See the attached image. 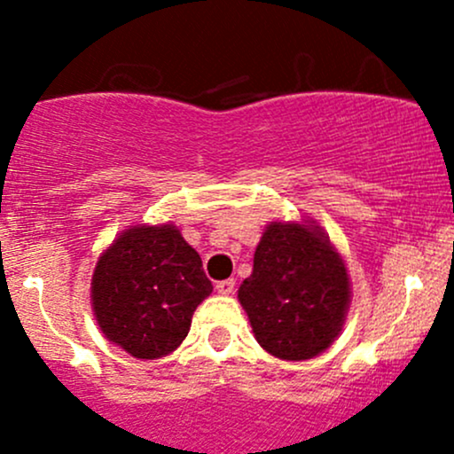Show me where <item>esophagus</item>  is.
<instances>
[{
	"label": "esophagus",
	"instance_id": "obj_1",
	"mask_svg": "<svg viewBox=\"0 0 454 454\" xmlns=\"http://www.w3.org/2000/svg\"><path fill=\"white\" fill-rule=\"evenodd\" d=\"M215 290H217L219 294H223V296L232 294V292H235V278H226V281H219L217 286H215Z\"/></svg>",
	"mask_w": 454,
	"mask_h": 454
}]
</instances>
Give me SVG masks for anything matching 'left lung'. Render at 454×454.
I'll use <instances>...</instances> for the list:
<instances>
[{
	"label": "left lung",
	"instance_id": "8db88e82",
	"mask_svg": "<svg viewBox=\"0 0 454 454\" xmlns=\"http://www.w3.org/2000/svg\"><path fill=\"white\" fill-rule=\"evenodd\" d=\"M349 296L345 261L314 222L270 223L239 287L256 342L281 360L323 354L340 333Z\"/></svg>",
	"mask_w": 454,
	"mask_h": 454
}]
</instances>
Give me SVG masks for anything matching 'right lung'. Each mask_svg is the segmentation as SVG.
<instances>
[{"instance_id": "add662e5", "label": "right lung", "mask_w": 454, "mask_h": 454, "mask_svg": "<svg viewBox=\"0 0 454 454\" xmlns=\"http://www.w3.org/2000/svg\"><path fill=\"white\" fill-rule=\"evenodd\" d=\"M210 292L200 254L173 223H138L98 256L91 309L107 340L134 358L155 360L182 345Z\"/></svg>"}]
</instances>
